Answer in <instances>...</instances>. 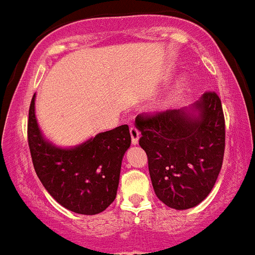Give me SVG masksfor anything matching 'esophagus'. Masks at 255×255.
Segmentation results:
<instances>
[{
	"label": "esophagus",
	"instance_id": "obj_1",
	"mask_svg": "<svg viewBox=\"0 0 255 255\" xmlns=\"http://www.w3.org/2000/svg\"><path fill=\"white\" fill-rule=\"evenodd\" d=\"M130 135H131L132 144H138L139 138H140V132H139V130L136 129L135 126H131V128H130Z\"/></svg>",
	"mask_w": 255,
	"mask_h": 255
}]
</instances>
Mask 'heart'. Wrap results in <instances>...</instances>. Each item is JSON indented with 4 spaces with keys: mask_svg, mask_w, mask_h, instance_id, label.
<instances>
[{
    "mask_svg": "<svg viewBox=\"0 0 255 255\" xmlns=\"http://www.w3.org/2000/svg\"><path fill=\"white\" fill-rule=\"evenodd\" d=\"M184 84H185V82H181V83H180V85H184Z\"/></svg>",
    "mask_w": 255,
    "mask_h": 255,
    "instance_id": "b5f03b06",
    "label": "heart"
}]
</instances>
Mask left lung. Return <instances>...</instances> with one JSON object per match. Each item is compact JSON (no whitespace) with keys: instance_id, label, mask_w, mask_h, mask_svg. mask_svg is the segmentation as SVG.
Here are the masks:
<instances>
[{"instance_id":"obj_1","label":"left lung","mask_w":255,"mask_h":255,"mask_svg":"<svg viewBox=\"0 0 255 255\" xmlns=\"http://www.w3.org/2000/svg\"><path fill=\"white\" fill-rule=\"evenodd\" d=\"M135 123L157 198L175 209L203 202L224 161L225 117L217 93L206 92L189 108L138 115Z\"/></svg>"}]
</instances>
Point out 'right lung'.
<instances>
[{"label": "right lung", "mask_w": 255, "mask_h": 255, "mask_svg": "<svg viewBox=\"0 0 255 255\" xmlns=\"http://www.w3.org/2000/svg\"><path fill=\"white\" fill-rule=\"evenodd\" d=\"M35 94L28 120V143L33 166L51 197L80 215H97L116 198L121 162L130 147L129 126L100 132L74 148L47 141L35 119Z\"/></svg>", "instance_id": "obj_1"}]
</instances>
